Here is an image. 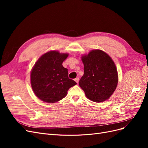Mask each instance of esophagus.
<instances>
[{
  "instance_id": "obj_1",
  "label": "esophagus",
  "mask_w": 148,
  "mask_h": 148,
  "mask_svg": "<svg viewBox=\"0 0 148 148\" xmlns=\"http://www.w3.org/2000/svg\"><path fill=\"white\" fill-rule=\"evenodd\" d=\"M75 81L76 82V83H77V84L78 83V82H79V78H76L75 79Z\"/></svg>"
}]
</instances>
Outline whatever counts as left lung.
<instances>
[{
    "mask_svg": "<svg viewBox=\"0 0 148 148\" xmlns=\"http://www.w3.org/2000/svg\"><path fill=\"white\" fill-rule=\"evenodd\" d=\"M84 75L79 85L91 101L102 102L110 98L118 84L117 67L112 58L99 49L82 56Z\"/></svg>",
    "mask_w": 148,
    "mask_h": 148,
    "instance_id": "1",
    "label": "left lung"
}]
</instances>
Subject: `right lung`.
<instances>
[{"instance_id":"right-lung-1","label":"right lung","mask_w":148,"mask_h":148,"mask_svg":"<svg viewBox=\"0 0 148 148\" xmlns=\"http://www.w3.org/2000/svg\"><path fill=\"white\" fill-rule=\"evenodd\" d=\"M68 56V53L51 51L42 55L34 65L31 71V84L39 99L47 103L57 102L77 84L69 78L68 69L62 65Z\"/></svg>"}]
</instances>
